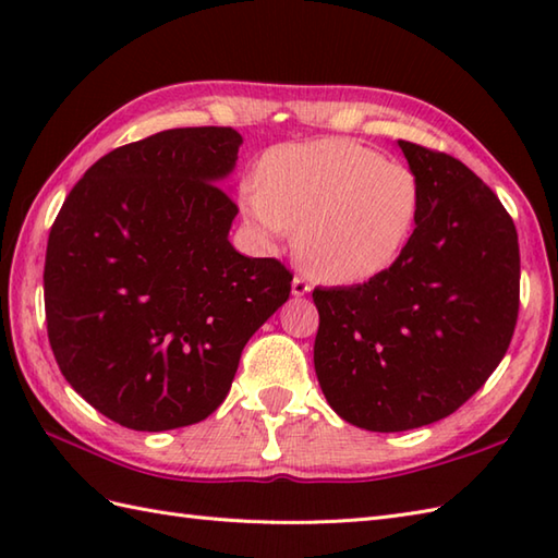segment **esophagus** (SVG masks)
<instances>
[{"label": "esophagus", "instance_id": "34e87169", "mask_svg": "<svg viewBox=\"0 0 558 558\" xmlns=\"http://www.w3.org/2000/svg\"><path fill=\"white\" fill-rule=\"evenodd\" d=\"M312 290V282L306 280L304 276H294V280H292V294L294 298H304L306 292Z\"/></svg>", "mask_w": 558, "mask_h": 558}]
</instances>
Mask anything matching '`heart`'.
I'll return each instance as SVG.
<instances>
[{"mask_svg":"<svg viewBox=\"0 0 558 558\" xmlns=\"http://www.w3.org/2000/svg\"><path fill=\"white\" fill-rule=\"evenodd\" d=\"M244 206L268 240L298 228V256L314 278L357 286L400 256L420 213V182L405 162L350 138L286 146L244 184Z\"/></svg>","mask_w":558,"mask_h":558,"instance_id":"b5f03b06","label":"heart"}]
</instances>
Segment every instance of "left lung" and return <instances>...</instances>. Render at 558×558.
Wrapping results in <instances>:
<instances>
[{
	"label": "left lung",
	"instance_id": "8db88e82",
	"mask_svg": "<svg viewBox=\"0 0 558 558\" xmlns=\"http://www.w3.org/2000/svg\"><path fill=\"white\" fill-rule=\"evenodd\" d=\"M420 182L417 225L381 276L312 292L314 369L328 405L366 432L453 414L511 345L520 306L513 218L448 153L398 141Z\"/></svg>",
	"mask_w": 558,
	"mask_h": 558
}]
</instances>
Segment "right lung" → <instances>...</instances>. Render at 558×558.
Instances as JSON below:
<instances>
[{"label":"right lung","mask_w":558,"mask_h":558,"mask_svg":"<svg viewBox=\"0 0 558 558\" xmlns=\"http://www.w3.org/2000/svg\"><path fill=\"white\" fill-rule=\"evenodd\" d=\"M242 136L168 129L90 165L52 222L45 322L59 372L136 432L196 424L228 396L242 350L288 302L292 272L228 242L218 184Z\"/></svg>","instance_id":"add662e5"}]
</instances>
